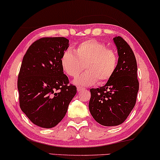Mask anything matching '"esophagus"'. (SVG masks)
Wrapping results in <instances>:
<instances>
[{"label":"esophagus","mask_w":160,"mask_h":160,"mask_svg":"<svg viewBox=\"0 0 160 160\" xmlns=\"http://www.w3.org/2000/svg\"><path fill=\"white\" fill-rule=\"evenodd\" d=\"M83 89H84V87H77V91L78 92H82Z\"/></svg>","instance_id":"esophagus-1"}]
</instances>
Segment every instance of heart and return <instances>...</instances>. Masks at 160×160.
Segmentation results:
<instances>
[{
  "label": "heart",
  "instance_id": "heart-1",
  "mask_svg": "<svg viewBox=\"0 0 160 160\" xmlns=\"http://www.w3.org/2000/svg\"><path fill=\"white\" fill-rule=\"evenodd\" d=\"M62 68L68 76L76 78L83 68L86 70L74 83L81 86H91L99 80L100 84L108 81L114 74L118 56L114 50L95 39L83 41L74 49H67L60 59Z\"/></svg>",
  "mask_w": 160,
  "mask_h": 160
}]
</instances>
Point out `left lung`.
Listing matches in <instances>:
<instances>
[{
  "mask_svg": "<svg viewBox=\"0 0 160 160\" xmlns=\"http://www.w3.org/2000/svg\"><path fill=\"white\" fill-rule=\"evenodd\" d=\"M118 64L114 74L104 86L91 89L89 109L103 126H117L125 121L136 102L139 82L137 62L132 49L122 37L113 38Z\"/></svg>",
  "mask_w": 160,
  "mask_h": 160,
  "instance_id": "8db88e82",
  "label": "left lung"
}]
</instances>
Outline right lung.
I'll use <instances>...</instances> for the list:
<instances>
[{
  "label": "right lung",
  "instance_id": "1",
  "mask_svg": "<svg viewBox=\"0 0 160 160\" xmlns=\"http://www.w3.org/2000/svg\"><path fill=\"white\" fill-rule=\"evenodd\" d=\"M69 47L64 37H47L32 43L18 75L19 106L28 119L43 128L56 126L66 114L76 94L60 64Z\"/></svg>",
  "mask_w": 160,
  "mask_h": 160
}]
</instances>
